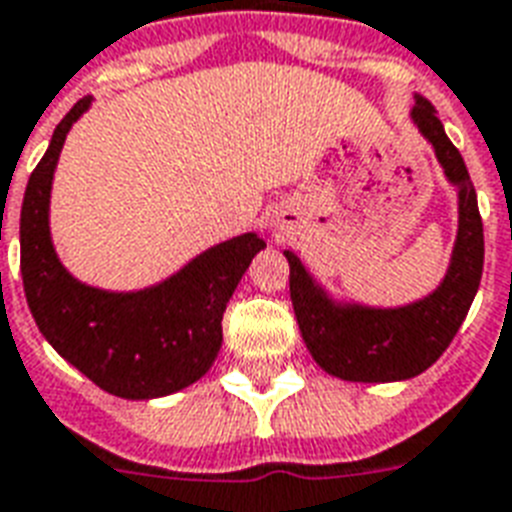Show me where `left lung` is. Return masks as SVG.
Returning a JSON list of instances; mask_svg holds the SVG:
<instances>
[{"label": "left lung", "instance_id": "left-lung-1", "mask_svg": "<svg viewBox=\"0 0 512 512\" xmlns=\"http://www.w3.org/2000/svg\"><path fill=\"white\" fill-rule=\"evenodd\" d=\"M411 120L432 144L443 174L459 195V228L443 282L408 306L341 303L327 295L295 252H284L300 335L319 368L343 381L384 384L424 373L454 341L481 284L483 222L467 166L424 96H413Z\"/></svg>", "mask_w": 512, "mask_h": 512}]
</instances>
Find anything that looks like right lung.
<instances>
[{"mask_svg":"<svg viewBox=\"0 0 512 512\" xmlns=\"http://www.w3.org/2000/svg\"><path fill=\"white\" fill-rule=\"evenodd\" d=\"M91 101L85 96L66 112L23 193L26 303L50 346L104 392L126 400L174 395L217 360L225 306L265 241L257 233H241L193 257L169 279L136 292L77 282L50 239V190L66 134Z\"/></svg>","mask_w":512,"mask_h":512,"instance_id":"add662e5","label":"right lung"}]
</instances>
